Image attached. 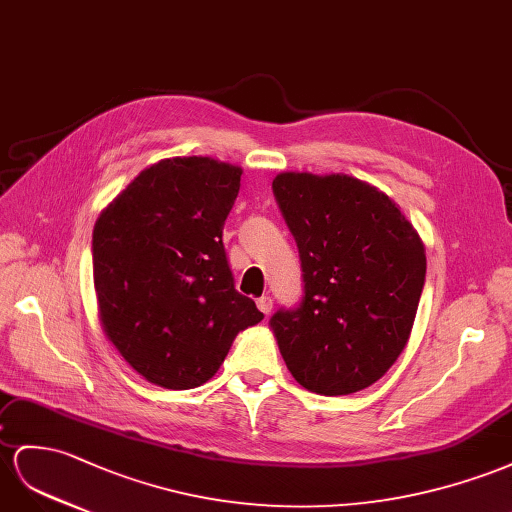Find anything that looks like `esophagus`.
<instances>
[{
  "label": "esophagus",
  "instance_id": "34e87169",
  "mask_svg": "<svg viewBox=\"0 0 512 512\" xmlns=\"http://www.w3.org/2000/svg\"><path fill=\"white\" fill-rule=\"evenodd\" d=\"M257 307H259V311H261V313H266V316H268V313L272 311V298H270V296H261V298H257Z\"/></svg>",
  "mask_w": 512,
  "mask_h": 512
}]
</instances>
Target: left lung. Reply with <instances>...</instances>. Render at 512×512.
Returning <instances> with one entry per match:
<instances>
[{
    "mask_svg": "<svg viewBox=\"0 0 512 512\" xmlns=\"http://www.w3.org/2000/svg\"><path fill=\"white\" fill-rule=\"evenodd\" d=\"M272 192L303 270L300 305L270 318L287 370L320 396L370 387L409 342L422 240L387 194L355 177L281 173Z\"/></svg>",
    "mask_w": 512,
    "mask_h": 512,
    "instance_id": "8db88e82",
    "label": "left lung"
}]
</instances>
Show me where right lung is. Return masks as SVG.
Segmentation results:
<instances>
[{
    "label": "right lung",
    "instance_id": "1",
    "mask_svg": "<svg viewBox=\"0 0 512 512\" xmlns=\"http://www.w3.org/2000/svg\"><path fill=\"white\" fill-rule=\"evenodd\" d=\"M240 177L242 168L209 157L162 160L97 218L93 274L103 331L153 385L207 383L235 335L264 320L235 290L222 244Z\"/></svg>",
    "mask_w": 512,
    "mask_h": 512
}]
</instances>
